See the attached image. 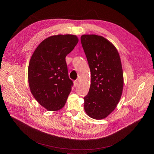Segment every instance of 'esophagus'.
I'll use <instances>...</instances> for the list:
<instances>
[{
    "label": "esophagus",
    "instance_id": "34e87169",
    "mask_svg": "<svg viewBox=\"0 0 154 154\" xmlns=\"http://www.w3.org/2000/svg\"><path fill=\"white\" fill-rule=\"evenodd\" d=\"M78 81H74V86H75V87H77V85H78Z\"/></svg>",
    "mask_w": 154,
    "mask_h": 154
}]
</instances>
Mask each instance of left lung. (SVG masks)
I'll return each instance as SVG.
<instances>
[{"mask_svg": "<svg viewBox=\"0 0 154 154\" xmlns=\"http://www.w3.org/2000/svg\"><path fill=\"white\" fill-rule=\"evenodd\" d=\"M81 41L91 73L84 109L89 117L103 119L116 109L122 95L124 81L120 55L116 47L102 36L85 34Z\"/></svg>", "mask_w": 154, "mask_h": 154, "instance_id": "left-lung-1", "label": "left lung"}]
</instances>
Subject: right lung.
<instances>
[{
	"mask_svg": "<svg viewBox=\"0 0 154 154\" xmlns=\"http://www.w3.org/2000/svg\"><path fill=\"white\" fill-rule=\"evenodd\" d=\"M75 35H56L44 40L34 51L28 69L30 91L37 102L48 111L66 104L73 82L69 79L65 57L78 43Z\"/></svg>",
	"mask_w": 154,
	"mask_h": 154,
	"instance_id": "obj_1",
	"label": "right lung"
}]
</instances>
